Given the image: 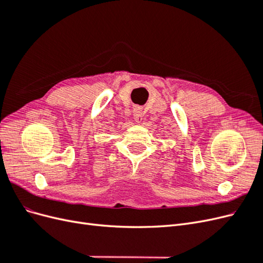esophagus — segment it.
<instances>
[{"mask_svg": "<svg viewBox=\"0 0 263 263\" xmlns=\"http://www.w3.org/2000/svg\"><path fill=\"white\" fill-rule=\"evenodd\" d=\"M134 119L137 124L142 122V110L140 107H135L134 108Z\"/></svg>", "mask_w": 263, "mask_h": 263, "instance_id": "34e87169", "label": "esophagus"}]
</instances>
